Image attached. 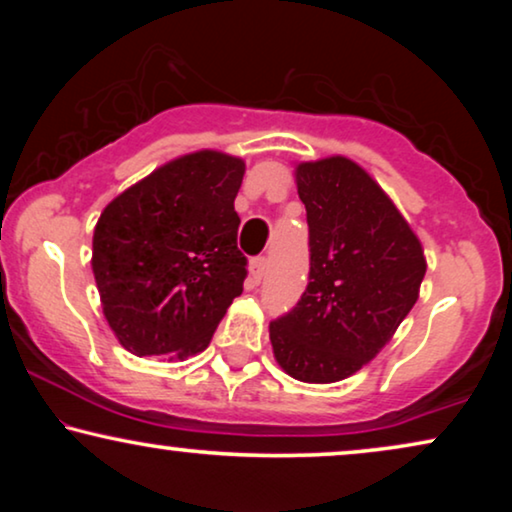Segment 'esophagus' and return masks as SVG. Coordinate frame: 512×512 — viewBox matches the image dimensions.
<instances>
[{
    "instance_id": "1",
    "label": "esophagus",
    "mask_w": 512,
    "mask_h": 512,
    "mask_svg": "<svg viewBox=\"0 0 512 512\" xmlns=\"http://www.w3.org/2000/svg\"><path fill=\"white\" fill-rule=\"evenodd\" d=\"M265 272H268V256H256L251 261V279L258 284L265 277Z\"/></svg>"
}]
</instances>
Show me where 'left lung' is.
I'll return each mask as SVG.
<instances>
[{"mask_svg": "<svg viewBox=\"0 0 512 512\" xmlns=\"http://www.w3.org/2000/svg\"><path fill=\"white\" fill-rule=\"evenodd\" d=\"M296 181L310 228V282L270 321V342L291 377L328 384L387 345L417 303L426 263L394 202L352 160L303 163Z\"/></svg>", "mask_w": 512, "mask_h": 512, "instance_id": "1", "label": "left lung"}]
</instances>
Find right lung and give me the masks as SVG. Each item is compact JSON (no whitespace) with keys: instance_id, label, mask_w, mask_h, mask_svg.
<instances>
[{"instance_id":"obj_1","label":"right lung","mask_w":512,"mask_h":512,"mask_svg":"<svg viewBox=\"0 0 512 512\" xmlns=\"http://www.w3.org/2000/svg\"><path fill=\"white\" fill-rule=\"evenodd\" d=\"M244 163L216 151L172 160L109 202L93 235L104 317L128 352H202L242 293L235 195Z\"/></svg>"}]
</instances>
